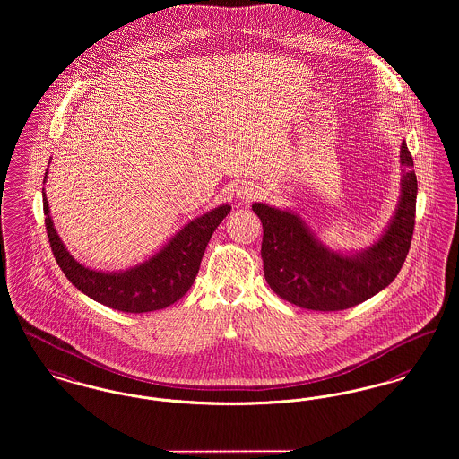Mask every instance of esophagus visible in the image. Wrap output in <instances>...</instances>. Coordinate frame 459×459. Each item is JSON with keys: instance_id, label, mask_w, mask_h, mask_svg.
Instances as JSON below:
<instances>
[{"instance_id": "obj_1", "label": "esophagus", "mask_w": 459, "mask_h": 459, "mask_svg": "<svg viewBox=\"0 0 459 459\" xmlns=\"http://www.w3.org/2000/svg\"><path fill=\"white\" fill-rule=\"evenodd\" d=\"M237 195L240 196L241 200H252V198H257L261 195V188L255 186L254 183H241V186H238Z\"/></svg>"}]
</instances>
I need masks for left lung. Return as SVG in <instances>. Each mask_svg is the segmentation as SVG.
<instances>
[{"label": "left lung", "instance_id": "1", "mask_svg": "<svg viewBox=\"0 0 459 459\" xmlns=\"http://www.w3.org/2000/svg\"><path fill=\"white\" fill-rule=\"evenodd\" d=\"M401 194L382 235L359 250L328 247L289 207L254 202L263 222V263L267 285L290 304L313 311L354 307L388 287L410 252L418 183L412 157L401 145Z\"/></svg>", "mask_w": 459, "mask_h": 459}]
</instances>
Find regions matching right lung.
Wrapping results in <instances>:
<instances>
[{
	"instance_id": "right-lung-1",
	"label": "right lung",
	"mask_w": 459,
	"mask_h": 459,
	"mask_svg": "<svg viewBox=\"0 0 459 459\" xmlns=\"http://www.w3.org/2000/svg\"><path fill=\"white\" fill-rule=\"evenodd\" d=\"M47 178L48 170L45 183ZM43 209L53 255L74 287L107 307L140 314L166 309L192 289L205 247L231 205L221 204L190 219L148 259L117 271L91 269L74 259L56 233L45 188Z\"/></svg>"
}]
</instances>
